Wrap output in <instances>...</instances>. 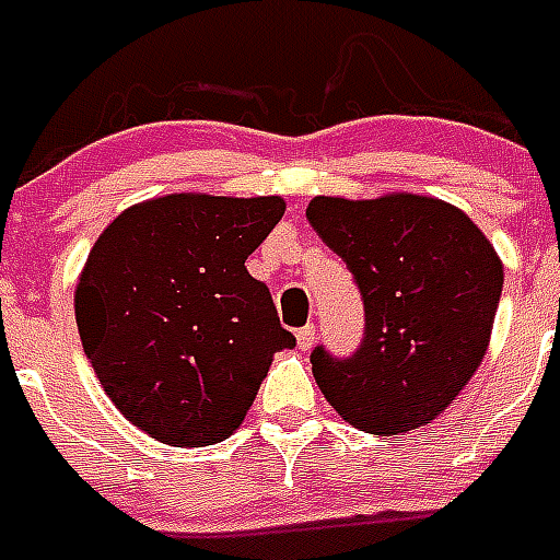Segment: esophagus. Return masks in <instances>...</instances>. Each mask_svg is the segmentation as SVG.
I'll use <instances>...</instances> for the list:
<instances>
[{
    "label": "esophagus",
    "instance_id": "esophagus-1",
    "mask_svg": "<svg viewBox=\"0 0 560 560\" xmlns=\"http://www.w3.org/2000/svg\"><path fill=\"white\" fill-rule=\"evenodd\" d=\"M294 338H298V347H301V350H312V343H315V326H301V329L294 332Z\"/></svg>",
    "mask_w": 560,
    "mask_h": 560
}]
</instances>
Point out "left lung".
Instances as JSON below:
<instances>
[{
	"label": "left lung",
	"instance_id": "obj_1",
	"mask_svg": "<svg viewBox=\"0 0 560 560\" xmlns=\"http://www.w3.org/2000/svg\"><path fill=\"white\" fill-rule=\"evenodd\" d=\"M308 225L364 298V341L347 361L312 352L326 401L366 433L433 422L489 350L503 262L468 213L419 194L315 196Z\"/></svg>",
	"mask_w": 560,
	"mask_h": 560
}]
</instances>
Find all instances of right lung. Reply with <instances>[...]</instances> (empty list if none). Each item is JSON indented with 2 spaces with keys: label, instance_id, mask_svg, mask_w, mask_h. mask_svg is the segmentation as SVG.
Segmentation results:
<instances>
[{
  "label": "right lung",
  "instance_id": "1",
  "mask_svg": "<svg viewBox=\"0 0 560 560\" xmlns=\"http://www.w3.org/2000/svg\"><path fill=\"white\" fill-rule=\"evenodd\" d=\"M280 196L167 194L97 236L74 289L83 352L129 422L176 448L243 424L275 352L294 347L252 257L283 219Z\"/></svg>",
  "mask_w": 560,
  "mask_h": 560
}]
</instances>
